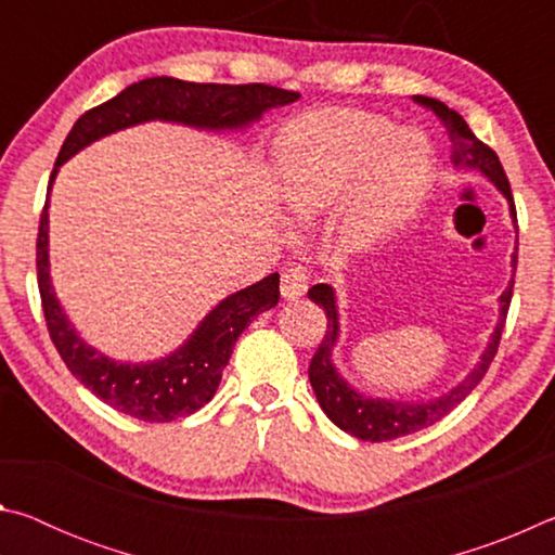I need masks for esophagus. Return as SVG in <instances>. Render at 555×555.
<instances>
[{"label": "esophagus", "instance_id": "esophagus-1", "mask_svg": "<svg viewBox=\"0 0 555 555\" xmlns=\"http://www.w3.org/2000/svg\"><path fill=\"white\" fill-rule=\"evenodd\" d=\"M308 291V274L304 267H288L281 274V296L286 300H298Z\"/></svg>", "mask_w": 555, "mask_h": 555}]
</instances>
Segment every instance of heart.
Segmentation results:
<instances>
[{
    "mask_svg": "<svg viewBox=\"0 0 555 555\" xmlns=\"http://www.w3.org/2000/svg\"><path fill=\"white\" fill-rule=\"evenodd\" d=\"M284 201L298 218L333 208L357 185L364 188L354 234L372 242L406 222L424 201L434 154L418 131L354 109L311 112L281 139Z\"/></svg>",
    "mask_w": 555,
    "mask_h": 555,
    "instance_id": "heart-1",
    "label": "heart"
}]
</instances>
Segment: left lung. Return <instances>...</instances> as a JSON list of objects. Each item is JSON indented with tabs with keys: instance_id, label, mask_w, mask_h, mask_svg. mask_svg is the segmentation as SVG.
Wrapping results in <instances>:
<instances>
[{
	"instance_id": "1",
	"label": "left lung",
	"mask_w": 555,
	"mask_h": 555,
	"mask_svg": "<svg viewBox=\"0 0 555 555\" xmlns=\"http://www.w3.org/2000/svg\"><path fill=\"white\" fill-rule=\"evenodd\" d=\"M413 100H416L418 105L434 109L436 117L443 121V127L450 137V144H453V154H450L453 166L469 168V171H480L487 181H492L496 185V191H500L506 198V203H509L512 222L516 224L512 188H509V181H506L500 156H496L490 146L482 144L480 139L473 134V129L467 127V121L460 117L455 109H450L446 102L434 100V98H421V95ZM512 267L516 269V255H512ZM512 288H514V279L500 296V321H496L494 333L490 335V343H487L485 352L480 354V362L475 364L473 372H469L463 382L455 384L453 389L440 393L438 399H430V401H393V399H379V397H364V393L350 387V382L337 372V367L333 364V350L337 345V337H340V315H337L335 288L327 284H315L311 291H308V298H311L313 304L325 308L327 331H325L323 343L318 345V350L313 354L311 367H308V379H311L315 399L325 411V416L331 418L337 428H343L345 434H350L360 440H370V443H382V440H393V438L416 434L421 428L434 426L436 421L448 416V413L453 411L457 403L482 382L487 370H490V364L496 354V347H500L506 311H509Z\"/></svg>"
}]
</instances>
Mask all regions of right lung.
<instances>
[{
  "instance_id": "1",
  "label": "right lung",
  "mask_w": 555,
  "mask_h": 555,
  "mask_svg": "<svg viewBox=\"0 0 555 555\" xmlns=\"http://www.w3.org/2000/svg\"><path fill=\"white\" fill-rule=\"evenodd\" d=\"M298 98V92L271 88L264 82L218 86V82H185L158 75V78L139 80L121 90L117 98L88 109L65 137L49 181V198L43 205L39 240H36L41 306L51 340L65 367L107 406L149 424H168L205 406L218 391L222 370L228 367L232 347L244 327L279 304V274H269L257 284L222 298L203 318L193 335L162 360H112L82 340L70 318L63 313L51 284L49 201L59 168L98 139L144 121H173L205 131L244 129L261 119L264 112L291 105Z\"/></svg>"
}]
</instances>
